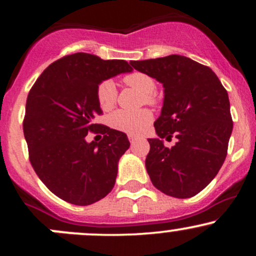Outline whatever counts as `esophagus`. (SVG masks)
Returning a JSON list of instances; mask_svg holds the SVG:
<instances>
[{
    "label": "esophagus",
    "mask_w": 256,
    "mask_h": 256,
    "mask_svg": "<svg viewBox=\"0 0 256 256\" xmlns=\"http://www.w3.org/2000/svg\"><path fill=\"white\" fill-rule=\"evenodd\" d=\"M128 140H130L131 144H134V143L137 140V137L134 136V134H128Z\"/></svg>",
    "instance_id": "34e87169"
}]
</instances>
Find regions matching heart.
Returning <instances> with one entry per match:
<instances>
[{
    "label": "heart",
    "mask_w": 256,
    "mask_h": 256,
    "mask_svg": "<svg viewBox=\"0 0 256 256\" xmlns=\"http://www.w3.org/2000/svg\"><path fill=\"white\" fill-rule=\"evenodd\" d=\"M124 83L132 89L140 91L143 95L142 101L148 104H155L158 102L154 95L156 84L150 76L142 72H132L125 76ZM98 101L100 107L108 110L116 104V88L113 80L107 79L98 85ZM152 120V114L149 110H140L137 112L116 110L110 116V125L118 131L126 132L130 134H140L148 128Z\"/></svg>",
    "instance_id": "1"
}]
</instances>
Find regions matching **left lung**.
<instances>
[{"mask_svg": "<svg viewBox=\"0 0 256 256\" xmlns=\"http://www.w3.org/2000/svg\"><path fill=\"white\" fill-rule=\"evenodd\" d=\"M164 86V106L154 122L158 138H149L146 167L152 185L166 195L192 198L224 164L232 132L228 91L210 67L182 55L131 61ZM174 136L172 148L162 138Z\"/></svg>", "mask_w": 256, "mask_h": 256, "instance_id": "8db88e82", "label": "left lung"}]
</instances>
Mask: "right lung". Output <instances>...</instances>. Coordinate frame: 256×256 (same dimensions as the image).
Masks as SVG:
<instances>
[{
  "label": "right lung",
  "instance_id": "add662e5",
  "mask_svg": "<svg viewBox=\"0 0 256 256\" xmlns=\"http://www.w3.org/2000/svg\"><path fill=\"white\" fill-rule=\"evenodd\" d=\"M131 71L125 60L76 52L49 64L31 88L22 124L30 162L64 201L88 206L113 189L119 158L130 142L124 132L95 122L102 114L98 89L106 79ZM89 132L104 138L88 144Z\"/></svg>",
  "mask_w": 256,
  "mask_h": 256
}]
</instances>
